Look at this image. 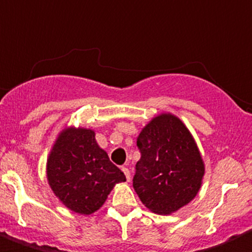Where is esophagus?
<instances>
[{"label": "esophagus", "instance_id": "1", "mask_svg": "<svg viewBox=\"0 0 252 252\" xmlns=\"http://www.w3.org/2000/svg\"><path fill=\"white\" fill-rule=\"evenodd\" d=\"M122 170H123L124 175H126V180H130V171H129V168L128 167H122Z\"/></svg>", "mask_w": 252, "mask_h": 252}]
</instances>
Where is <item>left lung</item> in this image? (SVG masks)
Returning <instances> with one entry per match:
<instances>
[{
	"label": "left lung",
	"instance_id": "1",
	"mask_svg": "<svg viewBox=\"0 0 252 252\" xmlns=\"http://www.w3.org/2000/svg\"><path fill=\"white\" fill-rule=\"evenodd\" d=\"M141 159L133 188L142 203L158 214H170L198 194L204 165L183 122L163 114L155 118L137 139Z\"/></svg>",
	"mask_w": 252,
	"mask_h": 252
}]
</instances>
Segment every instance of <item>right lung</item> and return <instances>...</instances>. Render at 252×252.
I'll list each match as a JSON object with an SVG mask.
<instances>
[{
	"label": "right lung",
	"mask_w": 252,
	"mask_h": 252,
	"mask_svg": "<svg viewBox=\"0 0 252 252\" xmlns=\"http://www.w3.org/2000/svg\"><path fill=\"white\" fill-rule=\"evenodd\" d=\"M48 181L71 211L91 214L108 198L126 175L99 147L90 129H65L57 139L47 165Z\"/></svg>",
	"instance_id": "obj_1"
}]
</instances>
